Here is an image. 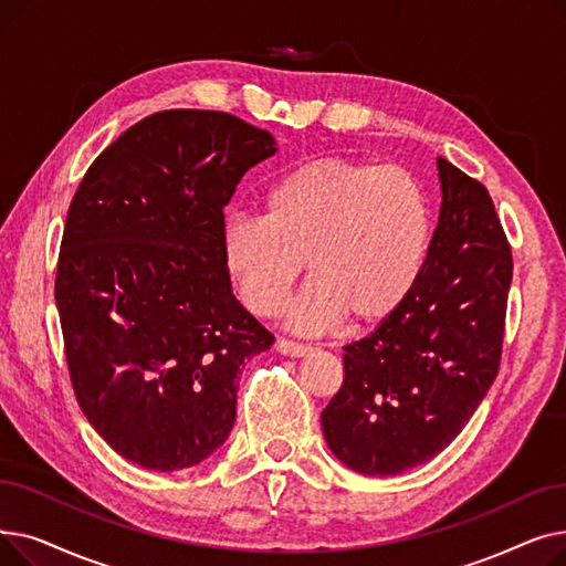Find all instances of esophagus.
<instances>
[{"label": "esophagus", "mask_w": 566, "mask_h": 566, "mask_svg": "<svg viewBox=\"0 0 566 566\" xmlns=\"http://www.w3.org/2000/svg\"><path fill=\"white\" fill-rule=\"evenodd\" d=\"M275 350L282 353V355H289V358H305V355L312 353V346L291 342V339H277L275 342Z\"/></svg>", "instance_id": "1"}]
</instances>
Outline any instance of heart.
Returning <instances> with one entry per match:
<instances>
[{
	"label": "heart",
	"mask_w": 566,
	"mask_h": 566,
	"mask_svg": "<svg viewBox=\"0 0 566 566\" xmlns=\"http://www.w3.org/2000/svg\"><path fill=\"white\" fill-rule=\"evenodd\" d=\"M431 243L422 186L399 165L316 158L282 174L263 216H231L222 261L243 303L275 316L301 277L314 280L291 310L293 328L325 333L392 316L418 286Z\"/></svg>",
	"instance_id": "b5f03b06"
}]
</instances>
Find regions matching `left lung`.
Here are the masks:
<instances>
[{"mask_svg":"<svg viewBox=\"0 0 566 566\" xmlns=\"http://www.w3.org/2000/svg\"><path fill=\"white\" fill-rule=\"evenodd\" d=\"M440 216L410 298L344 346V382L321 412L331 452L388 478L438 457L497 376L512 250L489 190L436 160Z\"/></svg>","mask_w":566,"mask_h":566,"instance_id":"8db88e82","label":"left lung"}]
</instances>
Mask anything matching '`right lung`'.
Returning a JSON list of instances; mask_svg holds the SVG:
<instances>
[{"label": "right lung", "mask_w": 566, "mask_h": 566, "mask_svg": "<svg viewBox=\"0 0 566 566\" xmlns=\"http://www.w3.org/2000/svg\"><path fill=\"white\" fill-rule=\"evenodd\" d=\"M275 137L224 112L169 109L128 128L71 201L54 301L80 408L148 470L211 457L235 422L241 365L273 335L235 301L222 208Z\"/></svg>", "instance_id": "1"}]
</instances>
